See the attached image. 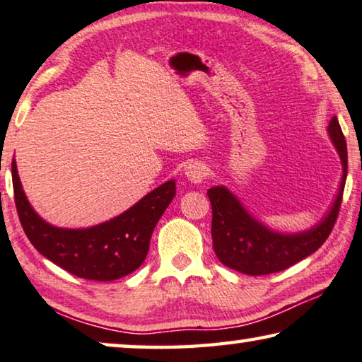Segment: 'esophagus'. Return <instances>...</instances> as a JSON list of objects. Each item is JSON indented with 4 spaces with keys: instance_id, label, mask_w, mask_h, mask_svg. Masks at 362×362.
<instances>
[{
    "instance_id": "34e87169",
    "label": "esophagus",
    "mask_w": 362,
    "mask_h": 362,
    "mask_svg": "<svg viewBox=\"0 0 362 362\" xmlns=\"http://www.w3.org/2000/svg\"><path fill=\"white\" fill-rule=\"evenodd\" d=\"M207 175H209V168L200 162H189L185 166V176L187 177V181L194 182V185L202 182L205 177H207Z\"/></svg>"
}]
</instances>
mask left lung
Here are the masks:
<instances>
[{
  "label": "left lung",
  "instance_id": "1",
  "mask_svg": "<svg viewBox=\"0 0 362 362\" xmlns=\"http://www.w3.org/2000/svg\"><path fill=\"white\" fill-rule=\"evenodd\" d=\"M327 134L340 157L341 177L329 210L308 230L296 233L276 231L255 218L226 186L209 189L207 194L212 204L214 251L228 269L246 275L275 274L314 254L325 243L340 210L348 171L346 141L337 116L330 119Z\"/></svg>",
  "mask_w": 362,
  "mask_h": 362
}]
</instances>
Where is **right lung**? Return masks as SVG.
I'll return each instance as SVG.
<instances>
[{
  "mask_svg": "<svg viewBox=\"0 0 362 362\" xmlns=\"http://www.w3.org/2000/svg\"><path fill=\"white\" fill-rule=\"evenodd\" d=\"M14 200L27 238L42 255L86 280L113 281L129 275L147 257L150 238L176 194L170 180L115 218L88 228H61L38 215L21 185L13 160Z\"/></svg>",
  "mask_w": 362,
  "mask_h": 362,
  "instance_id": "1",
  "label": "right lung"
}]
</instances>
